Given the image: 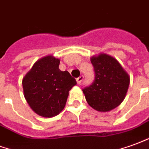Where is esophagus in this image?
<instances>
[{"label":"esophagus","mask_w":149,"mask_h":149,"mask_svg":"<svg viewBox=\"0 0 149 149\" xmlns=\"http://www.w3.org/2000/svg\"><path fill=\"white\" fill-rule=\"evenodd\" d=\"M84 80V76H80V77H79L77 79V82L78 84H80L82 81H83Z\"/></svg>","instance_id":"esophagus-1"}]
</instances>
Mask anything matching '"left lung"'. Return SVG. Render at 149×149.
<instances>
[{
    "label": "left lung",
    "instance_id": "obj_1",
    "mask_svg": "<svg viewBox=\"0 0 149 149\" xmlns=\"http://www.w3.org/2000/svg\"><path fill=\"white\" fill-rule=\"evenodd\" d=\"M95 80L83 89L86 100L95 110L107 112L122 103L130 85V77L119 62L110 55L100 54L91 58Z\"/></svg>",
    "mask_w": 149,
    "mask_h": 149
}]
</instances>
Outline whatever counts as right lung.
Segmentation results:
<instances>
[{"mask_svg":"<svg viewBox=\"0 0 149 149\" xmlns=\"http://www.w3.org/2000/svg\"><path fill=\"white\" fill-rule=\"evenodd\" d=\"M60 60L51 55L38 60L22 84L30 107L44 118L58 115L65 106L69 91L77 81L68 71L59 69Z\"/></svg>","mask_w":149,"mask_h":149,"instance_id":"right-lung-1","label":"right lung"}]
</instances>
